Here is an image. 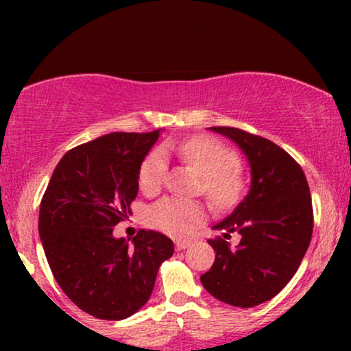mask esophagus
<instances>
[{"label": "esophagus", "mask_w": 351, "mask_h": 351, "mask_svg": "<svg viewBox=\"0 0 351 351\" xmlns=\"http://www.w3.org/2000/svg\"><path fill=\"white\" fill-rule=\"evenodd\" d=\"M188 245H189V241H181V239L175 241V247H176V251H183V249H186Z\"/></svg>", "instance_id": "1"}]
</instances>
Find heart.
Returning <instances> with one entry per match:
<instances>
[{
  "mask_svg": "<svg viewBox=\"0 0 351 351\" xmlns=\"http://www.w3.org/2000/svg\"><path fill=\"white\" fill-rule=\"evenodd\" d=\"M178 150L184 158L206 175V188L217 204L232 203L239 189L234 171L237 156L231 148L208 136H198L181 143ZM167 176V153L163 148H155L145 156L138 171V183L143 193L153 195L162 188ZM204 217V208L198 201L178 196H168L153 204L148 211L150 226L170 236H184L199 224Z\"/></svg>",
  "mask_w": 351,
  "mask_h": 351,
  "instance_id": "1",
  "label": "heart"
}]
</instances>
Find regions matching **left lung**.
<instances>
[{"label":"left lung","mask_w":351,"mask_h":351,"mask_svg":"<svg viewBox=\"0 0 351 351\" xmlns=\"http://www.w3.org/2000/svg\"><path fill=\"white\" fill-rule=\"evenodd\" d=\"M209 130L243 150L251 188L234 211L213 226L224 234L208 241L216 259L201 284L224 304L256 307L289 284L307 252L313 231L308 183L300 165L271 140L234 127ZM231 232L241 236L234 248L226 241Z\"/></svg>","instance_id":"left-lung-1"}]
</instances>
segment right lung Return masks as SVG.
Listing matches in <instances>:
<instances>
[{"label":"right lung","instance_id":"right-lung-1","mask_svg":"<svg viewBox=\"0 0 351 351\" xmlns=\"http://www.w3.org/2000/svg\"><path fill=\"white\" fill-rule=\"evenodd\" d=\"M162 130V128H160ZM115 132L72 148L52 173L39 208V237L52 276L84 312L122 320L147 304L173 241L140 229L114 237L130 213L138 171L160 136Z\"/></svg>","mask_w":351,"mask_h":351}]
</instances>
